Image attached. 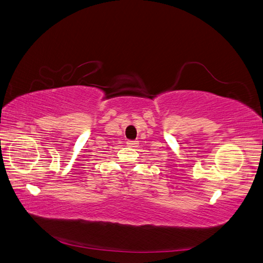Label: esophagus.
Wrapping results in <instances>:
<instances>
[{
    "mask_svg": "<svg viewBox=\"0 0 263 263\" xmlns=\"http://www.w3.org/2000/svg\"><path fill=\"white\" fill-rule=\"evenodd\" d=\"M126 144L131 147H137L139 145V141H127Z\"/></svg>",
    "mask_w": 263,
    "mask_h": 263,
    "instance_id": "obj_1",
    "label": "esophagus"
}]
</instances>
